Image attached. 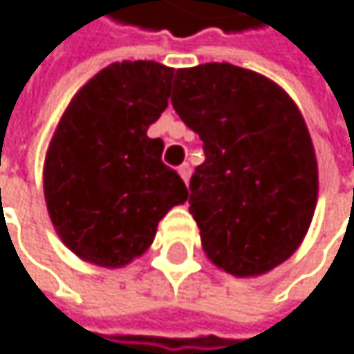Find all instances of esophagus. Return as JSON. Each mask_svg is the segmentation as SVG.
Wrapping results in <instances>:
<instances>
[{
  "instance_id": "obj_1",
  "label": "esophagus",
  "mask_w": 354,
  "mask_h": 354,
  "mask_svg": "<svg viewBox=\"0 0 354 354\" xmlns=\"http://www.w3.org/2000/svg\"><path fill=\"white\" fill-rule=\"evenodd\" d=\"M178 174H180V178H183L185 183H189V178H191V165H189V163H183V165L178 167Z\"/></svg>"
}]
</instances>
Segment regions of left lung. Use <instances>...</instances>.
Masks as SVG:
<instances>
[{"label":"left lung","mask_w":354,"mask_h":354,"mask_svg":"<svg viewBox=\"0 0 354 354\" xmlns=\"http://www.w3.org/2000/svg\"><path fill=\"white\" fill-rule=\"evenodd\" d=\"M171 106L203 140L189 185L207 258L262 274L302 243L317 203V159L292 98L262 75L207 62L178 68Z\"/></svg>","instance_id":"left-lung-1"}]
</instances>
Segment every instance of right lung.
<instances>
[{"mask_svg": "<svg viewBox=\"0 0 354 354\" xmlns=\"http://www.w3.org/2000/svg\"><path fill=\"white\" fill-rule=\"evenodd\" d=\"M174 68L123 60L102 68L66 106L44 165V193L62 243L117 268L145 254L159 220L189 191L161 161L149 125L167 106Z\"/></svg>", "mask_w": 354, "mask_h": 354, "instance_id": "obj_1", "label": "right lung"}]
</instances>
